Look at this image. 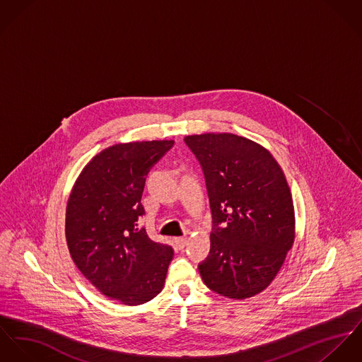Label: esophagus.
Returning a JSON list of instances; mask_svg holds the SVG:
<instances>
[{
    "label": "esophagus",
    "mask_w": 362,
    "mask_h": 362,
    "mask_svg": "<svg viewBox=\"0 0 362 362\" xmlns=\"http://www.w3.org/2000/svg\"><path fill=\"white\" fill-rule=\"evenodd\" d=\"M175 247L177 248V250H182V248H185V245H186V243H187V239L186 238H175Z\"/></svg>",
    "instance_id": "esophagus-1"
}]
</instances>
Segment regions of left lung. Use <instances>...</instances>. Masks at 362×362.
Here are the masks:
<instances>
[{
  "instance_id": "1",
  "label": "left lung",
  "mask_w": 362,
  "mask_h": 362,
  "mask_svg": "<svg viewBox=\"0 0 362 362\" xmlns=\"http://www.w3.org/2000/svg\"><path fill=\"white\" fill-rule=\"evenodd\" d=\"M200 161L211 202V251L201 278L233 300L265 290L296 239L294 205L281 165L261 144L233 133L185 137Z\"/></svg>"
}]
</instances>
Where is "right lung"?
I'll return each mask as SVG.
<instances>
[{"mask_svg":"<svg viewBox=\"0 0 362 362\" xmlns=\"http://www.w3.org/2000/svg\"><path fill=\"white\" fill-rule=\"evenodd\" d=\"M173 140L114 144L83 168L71 192L65 235L83 276L105 297L140 305L161 293L172 247L139 229L150 168Z\"/></svg>","mask_w":362,"mask_h":362,"instance_id":"1","label":"right lung"}]
</instances>
